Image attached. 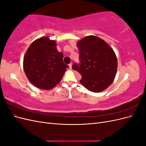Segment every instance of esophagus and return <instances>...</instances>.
I'll list each match as a JSON object with an SVG mask.
<instances>
[{"mask_svg":"<svg viewBox=\"0 0 146 146\" xmlns=\"http://www.w3.org/2000/svg\"><path fill=\"white\" fill-rule=\"evenodd\" d=\"M72 63H70L69 64V67L70 69H72Z\"/></svg>","mask_w":146,"mask_h":146,"instance_id":"1","label":"esophagus"}]
</instances>
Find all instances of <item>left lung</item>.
Listing matches in <instances>:
<instances>
[{
	"mask_svg": "<svg viewBox=\"0 0 146 146\" xmlns=\"http://www.w3.org/2000/svg\"><path fill=\"white\" fill-rule=\"evenodd\" d=\"M80 63H74L72 69L82 75L80 80L88 90L99 92L113 82L117 60L113 48L101 38L91 35L77 42Z\"/></svg>",
	"mask_w": 146,
	"mask_h": 146,
	"instance_id": "obj_1",
	"label": "left lung"
}]
</instances>
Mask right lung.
<instances>
[{"mask_svg":"<svg viewBox=\"0 0 146 146\" xmlns=\"http://www.w3.org/2000/svg\"><path fill=\"white\" fill-rule=\"evenodd\" d=\"M63 54L56 49V41L41 37L31 44L24 57L26 76L34 86L51 90L63 78L68 65L63 61Z\"/></svg>","mask_w":146,"mask_h":146,"instance_id":"obj_1","label":"right lung"}]
</instances>
